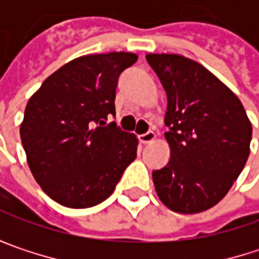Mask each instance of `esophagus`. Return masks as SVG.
<instances>
[{
	"label": "esophagus",
	"mask_w": 259,
	"mask_h": 259,
	"mask_svg": "<svg viewBox=\"0 0 259 259\" xmlns=\"http://www.w3.org/2000/svg\"><path fill=\"white\" fill-rule=\"evenodd\" d=\"M154 138H156V133H154L153 130H148V132H145V133H142V135L138 136L139 142H142V144H148V142H151Z\"/></svg>",
	"instance_id": "esophagus-1"
}]
</instances>
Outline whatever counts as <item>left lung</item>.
Here are the masks:
<instances>
[{
    "label": "left lung",
    "mask_w": 259,
    "mask_h": 259,
    "mask_svg": "<svg viewBox=\"0 0 259 259\" xmlns=\"http://www.w3.org/2000/svg\"><path fill=\"white\" fill-rule=\"evenodd\" d=\"M168 97L166 166L153 171L160 201L192 214L216 205L249 157L252 124L233 91L199 63L174 54H148Z\"/></svg>",
    "instance_id": "8db88e82"
}]
</instances>
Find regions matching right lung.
<instances>
[{
    "instance_id": "obj_1",
    "label": "right lung",
    "mask_w": 259,
    "mask_h": 259,
    "mask_svg": "<svg viewBox=\"0 0 259 259\" xmlns=\"http://www.w3.org/2000/svg\"><path fill=\"white\" fill-rule=\"evenodd\" d=\"M138 61L129 52L76 58L28 100L21 139L29 169L48 196L88 208L111 196L136 157L138 139L115 121L120 75Z\"/></svg>"
}]
</instances>
